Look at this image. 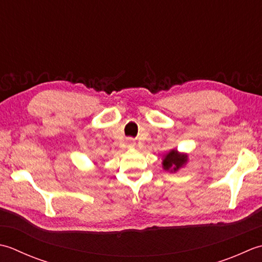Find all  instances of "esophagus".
Instances as JSON below:
<instances>
[{"mask_svg": "<svg viewBox=\"0 0 262 262\" xmlns=\"http://www.w3.org/2000/svg\"><path fill=\"white\" fill-rule=\"evenodd\" d=\"M126 145H127V148H133L135 147V142H133L132 139H127Z\"/></svg>", "mask_w": 262, "mask_h": 262, "instance_id": "esophagus-1", "label": "esophagus"}]
</instances>
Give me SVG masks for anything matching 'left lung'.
I'll return each instance as SVG.
<instances>
[{
  "mask_svg": "<svg viewBox=\"0 0 262 262\" xmlns=\"http://www.w3.org/2000/svg\"><path fill=\"white\" fill-rule=\"evenodd\" d=\"M188 162V155L181 154L176 149H172L163 158V168L169 172H176L181 167H183Z\"/></svg>",
  "mask_w": 262,
  "mask_h": 262,
  "instance_id": "8db88e82",
  "label": "left lung"
}]
</instances>
